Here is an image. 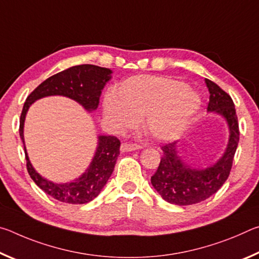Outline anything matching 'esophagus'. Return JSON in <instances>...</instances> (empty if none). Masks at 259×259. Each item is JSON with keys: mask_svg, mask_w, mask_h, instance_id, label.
Instances as JSON below:
<instances>
[{"mask_svg": "<svg viewBox=\"0 0 259 259\" xmlns=\"http://www.w3.org/2000/svg\"><path fill=\"white\" fill-rule=\"evenodd\" d=\"M140 146L137 145V144H128V143H123L120 147V151L122 153H128V152H134L139 150Z\"/></svg>", "mask_w": 259, "mask_h": 259, "instance_id": "obj_1", "label": "esophagus"}]
</instances>
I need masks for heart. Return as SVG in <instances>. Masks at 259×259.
<instances>
[{
  "instance_id": "b5f03b06",
  "label": "heart",
  "mask_w": 259,
  "mask_h": 259,
  "mask_svg": "<svg viewBox=\"0 0 259 259\" xmlns=\"http://www.w3.org/2000/svg\"><path fill=\"white\" fill-rule=\"evenodd\" d=\"M103 99L106 120L125 130L144 116V126L153 137L170 140L178 137L201 106L200 96L185 82L171 76L135 75L125 78L116 90Z\"/></svg>"
}]
</instances>
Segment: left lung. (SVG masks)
Returning <instances> with one entry per match:
<instances>
[{"mask_svg": "<svg viewBox=\"0 0 259 259\" xmlns=\"http://www.w3.org/2000/svg\"><path fill=\"white\" fill-rule=\"evenodd\" d=\"M209 91L208 112L225 120L229 139L223 154L207 166H193L179 154L177 142L162 147L163 156L151 177L154 190L166 202L190 205L202 202L214 194L229 178L232 162L239 144V124L234 103L216 83L205 78Z\"/></svg>", "mask_w": 259, "mask_h": 259, "instance_id": "left-lung-1", "label": "left lung"}]
</instances>
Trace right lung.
Returning a JSON list of instances; mask_svg holds the SVG:
<instances>
[{
	"label": "right lung",
	"mask_w": 259,
	"mask_h": 259,
	"mask_svg": "<svg viewBox=\"0 0 259 259\" xmlns=\"http://www.w3.org/2000/svg\"><path fill=\"white\" fill-rule=\"evenodd\" d=\"M112 69L96 65H78L69 67L42 82L28 96L24 104L20 115L19 135L24 144L28 174L42 191L60 202L82 204L97 198L115 166L116 159L120 154V140L114 136L98 135L95 154L84 172L73 181L55 183L38 174L29 160L24 137L26 115L29 107L36 100L51 96L69 98L80 104L87 112H94L98 108L102 90L112 78Z\"/></svg>",
	"instance_id": "add662e5"
}]
</instances>
